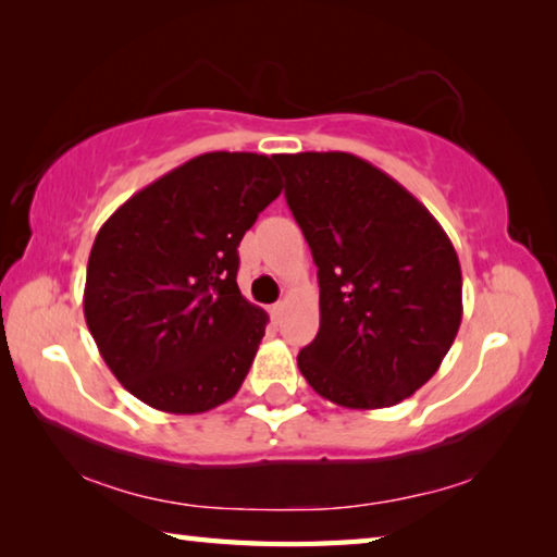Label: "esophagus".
Returning a JSON list of instances; mask_svg holds the SVG:
<instances>
[{
    "instance_id": "1",
    "label": "esophagus",
    "mask_w": 557,
    "mask_h": 557,
    "mask_svg": "<svg viewBox=\"0 0 557 557\" xmlns=\"http://www.w3.org/2000/svg\"><path fill=\"white\" fill-rule=\"evenodd\" d=\"M270 312H272V317H275V319H277V322H280V317H282V312H285V301H277V305H272V309H270Z\"/></svg>"
}]
</instances>
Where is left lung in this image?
I'll return each instance as SVG.
<instances>
[{
	"label": "left lung",
	"mask_w": 557,
	"mask_h": 557,
	"mask_svg": "<svg viewBox=\"0 0 557 557\" xmlns=\"http://www.w3.org/2000/svg\"><path fill=\"white\" fill-rule=\"evenodd\" d=\"M312 250L319 332L301 375L344 408H391L437 373L461 324L455 245L425 206L346 152L275 154Z\"/></svg>",
	"instance_id": "1"
}]
</instances>
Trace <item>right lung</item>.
Masks as SVG:
<instances>
[{"mask_svg":"<svg viewBox=\"0 0 557 557\" xmlns=\"http://www.w3.org/2000/svg\"><path fill=\"white\" fill-rule=\"evenodd\" d=\"M275 157L209 152L159 176L102 223L83 312L110 371L152 408L231 400L268 314L240 295L238 245L277 199Z\"/></svg>","mask_w":557,"mask_h":557,"instance_id":"right-lung-1","label":"right lung"}]
</instances>
